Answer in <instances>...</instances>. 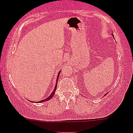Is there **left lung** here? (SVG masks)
Here are the masks:
<instances>
[{
    "label": "left lung",
    "mask_w": 133,
    "mask_h": 133,
    "mask_svg": "<svg viewBox=\"0 0 133 133\" xmlns=\"http://www.w3.org/2000/svg\"><path fill=\"white\" fill-rule=\"evenodd\" d=\"M106 95H104V96H106Z\"/></svg>",
    "instance_id": "1"
}]
</instances>
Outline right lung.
<instances>
[{
  "mask_svg": "<svg viewBox=\"0 0 133 133\" xmlns=\"http://www.w3.org/2000/svg\"><path fill=\"white\" fill-rule=\"evenodd\" d=\"M60 72H61V71H59V74H58V76H57V82H56V86H55V88H54V91H53V92L51 93V95H50L49 96V97H47V98L45 99H44V100H42V101H39V103H43V102H44V101H49V99H51L52 98V97L53 96H54V93H55V91H56V89H57V81H58V79H59V74H60Z\"/></svg>",
  "mask_w": 133,
  "mask_h": 133,
  "instance_id": "1",
  "label": "right lung"
}]
</instances>
